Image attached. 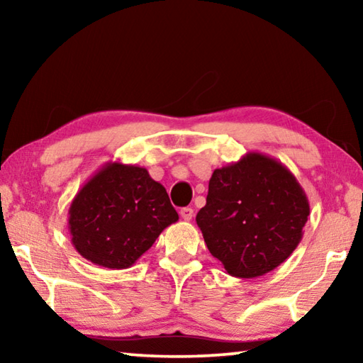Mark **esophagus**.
<instances>
[{"label": "esophagus", "mask_w": 363, "mask_h": 363, "mask_svg": "<svg viewBox=\"0 0 363 363\" xmlns=\"http://www.w3.org/2000/svg\"><path fill=\"white\" fill-rule=\"evenodd\" d=\"M179 213H181V218L184 220H190V219L194 218V210H192V208H189V206L187 208H182Z\"/></svg>", "instance_id": "esophagus-1"}]
</instances>
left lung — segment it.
Returning <instances> with one entry per match:
<instances>
[{
	"label": "left lung",
	"mask_w": 363,
	"mask_h": 363,
	"mask_svg": "<svg viewBox=\"0 0 363 363\" xmlns=\"http://www.w3.org/2000/svg\"><path fill=\"white\" fill-rule=\"evenodd\" d=\"M309 211V200L291 171L279 160L250 152L214 169L206 205L195 220L227 274L255 279L291 256Z\"/></svg>",
	"instance_id": "obj_1"
}]
</instances>
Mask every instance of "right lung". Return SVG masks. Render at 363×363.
<instances>
[{"label": "right lung", "instance_id": "obj_1", "mask_svg": "<svg viewBox=\"0 0 363 363\" xmlns=\"http://www.w3.org/2000/svg\"><path fill=\"white\" fill-rule=\"evenodd\" d=\"M179 219L162 184L136 164L108 162L69 208L72 245L84 259L128 269Z\"/></svg>", "mask_w": 363, "mask_h": 363}]
</instances>
